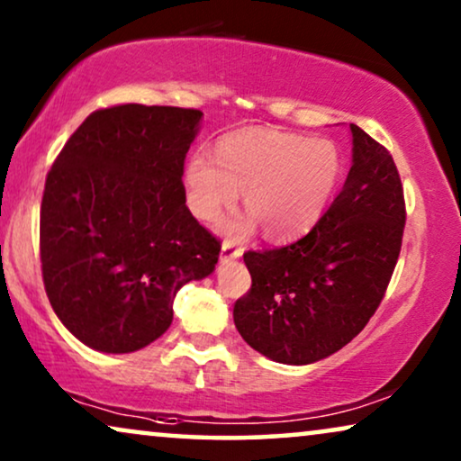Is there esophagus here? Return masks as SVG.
Masks as SVG:
<instances>
[{
  "instance_id": "esophagus-1",
  "label": "esophagus",
  "mask_w": 461,
  "mask_h": 461,
  "mask_svg": "<svg viewBox=\"0 0 461 461\" xmlns=\"http://www.w3.org/2000/svg\"><path fill=\"white\" fill-rule=\"evenodd\" d=\"M243 249L237 248L232 241H224L222 243V249H220V256H222V260H237V258H241Z\"/></svg>"
}]
</instances>
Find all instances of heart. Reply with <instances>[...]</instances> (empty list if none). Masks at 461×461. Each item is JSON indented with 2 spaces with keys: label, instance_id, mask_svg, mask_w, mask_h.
<instances>
[{
  "label": "heart",
  "instance_id": "obj_1",
  "mask_svg": "<svg viewBox=\"0 0 461 461\" xmlns=\"http://www.w3.org/2000/svg\"><path fill=\"white\" fill-rule=\"evenodd\" d=\"M342 159L325 138H302L276 130H237L220 138L213 159L193 155L182 172L188 210L216 222L237 203L249 213L226 230L248 235L260 224L270 241L292 239L317 222L336 193Z\"/></svg>",
  "mask_w": 461,
  "mask_h": 461
}]
</instances>
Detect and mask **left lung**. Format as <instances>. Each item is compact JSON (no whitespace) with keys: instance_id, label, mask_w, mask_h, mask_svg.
Masks as SVG:
<instances>
[{"instance_id":"8db88e82","label":"left lung","mask_w":461,"mask_h":461,"mask_svg":"<svg viewBox=\"0 0 461 461\" xmlns=\"http://www.w3.org/2000/svg\"><path fill=\"white\" fill-rule=\"evenodd\" d=\"M352 166L312 230L243 256L251 289L232 319L251 348L311 365L344 348L374 317L399 260L405 199L393 157L350 123Z\"/></svg>"}]
</instances>
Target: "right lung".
Returning a JSON list of instances; mask_svg holds the SVG:
<instances>
[{
	"instance_id": "add662e5",
	"label": "right lung",
	"mask_w": 461,
	"mask_h": 461,
	"mask_svg": "<svg viewBox=\"0 0 461 461\" xmlns=\"http://www.w3.org/2000/svg\"><path fill=\"white\" fill-rule=\"evenodd\" d=\"M203 113L122 104L92 113L48 172L43 285L60 323L98 352L161 338L174 298L213 273L220 241L186 207L185 157Z\"/></svg>"
}]
</instances>
